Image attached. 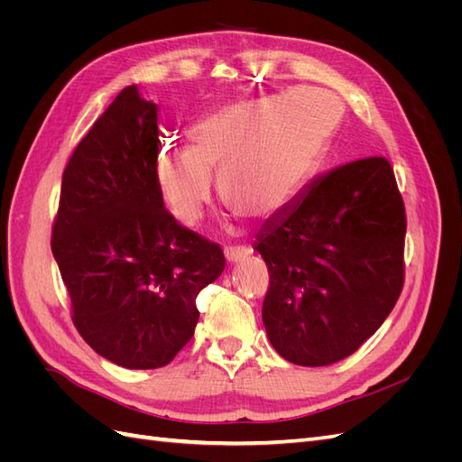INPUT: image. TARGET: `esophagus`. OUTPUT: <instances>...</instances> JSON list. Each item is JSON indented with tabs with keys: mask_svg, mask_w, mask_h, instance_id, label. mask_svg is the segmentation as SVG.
I'll return each instance as SVG.
<instances>
[{
	"mask_svg": "<svg viewBox=\"0 0 462 462\" xmlns=\"http://www.w3.org/2000/svg\"><path fill=\"white\" fill-rule=\"evenodd\" d=\"M250 254V248L248 246H227L226 248V258L229 262H239V260H245L246 256Z\"/></svg>",
	"mask_w": 462,
	"mask_h": 462,
	"instance_id": "obj_1",
	"label": "esophagus"
}]
</instances>
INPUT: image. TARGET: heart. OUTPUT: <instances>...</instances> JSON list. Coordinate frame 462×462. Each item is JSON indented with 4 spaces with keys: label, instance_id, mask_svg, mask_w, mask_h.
<instances>
[{
    "label": "heart",
    "instance_id": "obj_1",
    "mask_svg": "<svg viewBox=\"0 0 462 462\" xmlns=\"http://www.w3.org/2000/svg\"><path fill=\"white\" fill-rule=\"evenodd\" d=\"M343 117L324 90L299 88L223 106L189 131V148H162L158 190L185 227L202 219L217 190L236 214L272 217L309 183Z\"/></svg>",
    "mask_w": 462,
    "mask_h": 462
}]
</instances>
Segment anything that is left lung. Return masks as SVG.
Returning a JSON list of instances; mask_svg holds the SVG:
<instances>
[{"label": "left lung", "mask_w": 462, "mask_h": 462, "mask_svg": "<svg viewBox=\"0 0 462 462\" xmlns=\"http://www.w3.org/2000/svg\"><path fill=\"white\" fill-rule=\"evenodd\" d=\"M407 214L383 156L319 175L258 235L270 272L262 319L270 343L299 366L358 351L399 300Z\"/></svg>", "instance_id": "obj_1"}]
</instances>
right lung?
I'll return each instance as SVG.
<instances>
[{
	"label": "right lung",
	"mask_w": 462,
	"mask_h": 462,
	"mask_svg": "<svg viewBox=\"0 0 462 462\" xmlns=\"http://www.w3.org/2000/svg\"><path fill=\"white\" fill-rule=\"evenodd\" d=\"M156 104L123 88L67 162L51 253L77 331L131 370L167 366L194 335L199 292L221 275L217 243L167 212Z\"/></svg>",
	"instance_id": "obj_1"
}]
</instances>
